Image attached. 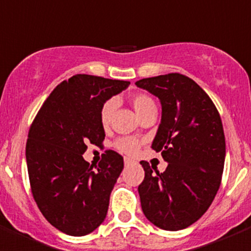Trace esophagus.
I'll return each mask as SVG.
<instances>
[{"label":"esophagus","mask_w":251,"mask_h":251,"mask_svg":"<svg viewBox=\"0 0 251 251\" xmlns=\"http://www.w3.org/2000/svg\"><path fill=\"white\" fill-rule=\"evenodd\" d=\"M133 163H134V161H132L129 157H124V165L129 166V165H133Z\"/></svg>","instance_id":"esophagus-1"}]
</instances>
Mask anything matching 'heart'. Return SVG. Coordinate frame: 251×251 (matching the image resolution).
I'll list each match as a JSON object with an SVG mask.
<instances>
[{
  "label": "heart",
  "instance_id": "1",
  "mask_svg": "<svg viewBox=\"0 0 251 251\" xmlns=\"http://www.w3.org/2000/svg\"><path fill=\"white\" fill-rule=\"evenodd\" d=\"M130 103H132L133 108L136 110L137 115L141 117L142 114L147 113L148 110L156 109V103L151 98L150 95L147 94H134L130 98ZM117 108V101L114 99L105 101L104 105L101 106L100 109V122L104 127H108L112 121V117L114 114V110ZM117 147L122 151V152L127 153V154H134L138 150V142L134 138H122L117 142Z\"/></svg>",
  "mask_w": 251,
  "mask_h": 251
}]
</instances>
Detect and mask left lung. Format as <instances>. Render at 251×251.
<instances>
[{
  "mask_svg": "<svg viewBox=\"0 0 251 251\" xmlns=\"http://www.w3.org/2000/svg\"><path fill=\"white\" fill-rule=\"evenodd\" d=\"M136 85L161 101L152 148L168 163L165 172L153 174L141 162L142 211L159 229H186L207 211L220 187L226 153L220 114L202 88L182 74L141 79Z\"/></svg>",
  "mask_w": 251,
  "mask_h": 251,
  "instance_id": "1",
  "label": "left lung"
}]
</instances>
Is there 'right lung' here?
I'll use <instances>...</instances> for the list:
<instances>
[{"mask_svg": "<svg viewBox=\"0 0 251 251\" xmlns=\"http://www.w3.org/2000/svg\"><path fill=\"white\" fill-rule=\"evenodd\" d=\"M129 81L77 74L49 95L28 132L26 163L31 191L41 214L64 234L84 236L104 221L109 197L124 167L106 151L93 170L83 154L103 142L100 109Z\"/></svg>", "mask_w": 251, "mask_h": 251, "instance_id": "1", "label": "right lung"}]
</instances>
